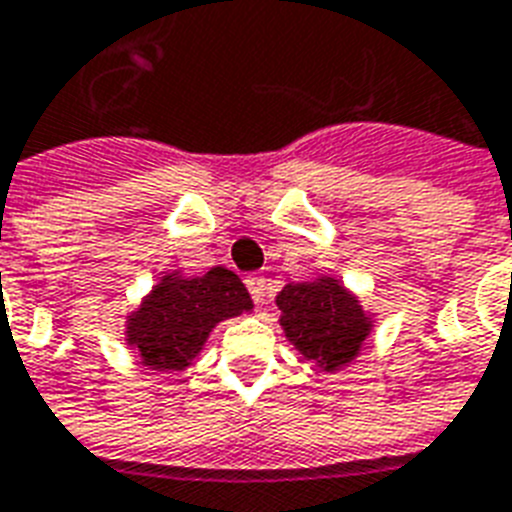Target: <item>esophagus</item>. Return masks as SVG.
<instances>
[{"label":"esophagus","mask_w":512,"mask_h":512,"mask_svg":"<svg viewBox=\"0 0 512 512\" xmlns=\"http://www.w3.org/2000/svg\"><path fill=\"white\" fill-rule=\"evenodd\" d=\"M244 284H247V290H249V295H252V300H255V303H263L265 276H260V273H249L247 279H244Z\"/></svg>","instance_id":"esophagus-1"}]
</instances>
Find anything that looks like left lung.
I'll return each instance as SVG.
<instances>
[{
  "instance_id": "8db88e82",
  "label": "left lung",
  "mask_w": 512,
  "mask_h": 512,
  "mask_svg": "<svg viewBox=\"0 0 512 512\" xmlns=\"http://www.w3.org/2000/svg\"><path fill=\"white\" fill-rule=\"evenodd\" d=\"M276 306L282 311L279 325L287 341L325 373L354 362L373 330V319L360 300L333 276L287 284L276 295Z\"/></svg>"
}]
</instances>
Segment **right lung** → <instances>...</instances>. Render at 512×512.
I'll use <instances>...</instances> for the list:
<instances>
[{"mask_svg": "<svg viewBox=\"0 0 512 512\" xmlns=\"http://www.w3.org/2000/svg\"><path fill=\"white\" fill-rule=\"evenodd\" d=\"M252 308L247 287L228 268L204 276L166 273L126 322V343L152 370H185L222 319Z\"/></svg>", "mask_w": 512, "mask_h": 512, "instance_id": "1", "label": "right lung"}]
</instances>
